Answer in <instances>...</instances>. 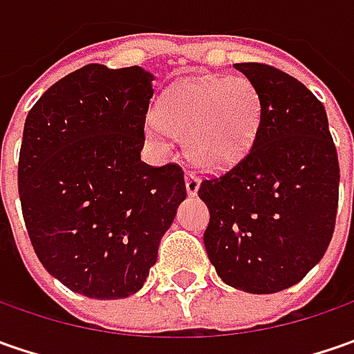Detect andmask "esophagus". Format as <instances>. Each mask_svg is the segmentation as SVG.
Returning <instances> with one entry per match:
<instances>
[{
    "mask_svg": "<svg viewBox=\"0 0 354 354\" xmlns=\"http://www.w3.org/2000/svg\"><path fill=\"white\" fill-rule=\"evenodd\" d=\"M198 185H201V179L195 171H187L185 173V187H187V193L189 195H197Z\"/></svg>",
    "mask_w": 354,
    "mask_h": 354,
    "instance_id": "1",
    "label": "esophagus"
}]
</instances>
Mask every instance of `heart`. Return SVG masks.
Segmentation results:
<instances>
[{"instance_id": "obj_1", "label": "heart", "mask_w": 354, "mask_h": 354, "mask_svg": "<svg viewBox=\"0 0 354 354\" xmlns=\"http://www.w3.org/2000/svg\"><path fill=\"white\" fill-rule=\"evenodd\" d=\"M260 114V92L246 76H212L171 90L156 118L165 131L189 138L197 165L225 169L250 151Z\"/></svg>"}]
</instances>
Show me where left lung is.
I'll list each match as a JSON object with an SVG mask.
<instances>
[{
  "label": "left lung",
  "instance_id": "obj_1",
  "mask_svg": "<svg viewBox=\"0 0 354 354\" xmlns=\"http://www.w3.org/2000/svg\"><path fill=\"white\" fill-rule=\"evenodd\" d=\"M234 66L260 92V126L246 156L201 181L211 212L203 240L225 283L276 293L306 278L333 238L339 157L311 90L264 62Z\"/></svg>",
  "mask_w": 354,
  "mask_h": 354
}]
</instances>
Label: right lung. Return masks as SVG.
<instances>
[{
	"label": "right lung",
	"mask_w": 354,
	"mask_h": 354,
	"mask_svg": "<svg viewBox=\"0 0 354 354\" xmlns=\"http://www.w3.org/2000/svg\"><path fill=\"white\" fill-rule=\"evenodd\" d=\"M153 76L86 64L29 110L19 163L21 211L41 264L92 299L136 293L187 197L181 165L140 159Z\"/></svg>",
	"instance_id": "obj_1"
}]
</instances>
